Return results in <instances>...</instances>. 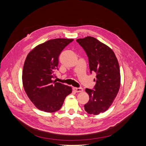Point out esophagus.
I'll return each instance as SVG.
<instances>
[{"instance_id":"34e87169","label":"esophagus","mask_w":146,"mask_h":146,"mask_svg":"<svg viewBox=\"0 0 146 146\" xmlns=\"http://www.w3.org/2000/svg\"><path fill=\"white\" fill-rule=\"evenodd\" d=\"M73 90H74V91H76V92H81L82 91H83V89L82 88H76L74 87Z\"/></svg>"}]
</instances>
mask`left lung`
Wrapping results in <instances>:
<instances>
[{
    "label": "left lung",
    "instance_id": "left-lung-1",
    "mask_svg": "<svg viewBox=\"0 0 146 146\" xmlns=\"http://www.w3.org/2000/svg\"><path fill=\"white\" fill-rule=\"evenodd\" d=\"M76 41L88 57L90 73H96L94 90L85 89L90 99L84 107L88 114L98 115L107 111L118 93L121 84L118 61L111 48L94 37Z\"/></svg>",
    "mask_w": 146,
    "mask_h": 146
}]
</instances>
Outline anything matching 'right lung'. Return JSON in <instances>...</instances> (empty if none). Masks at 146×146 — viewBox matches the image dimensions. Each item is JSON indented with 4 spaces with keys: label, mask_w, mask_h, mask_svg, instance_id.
Wrapping results in <instances>:
<instances>
[{
    "label": "right lung",
    "mask_w": 146,
    "mask_h": 146,
    "mask_svg": "<svg viewBox=\"0 0 146 146\" xmlns=\"http://www.w3.org/2000/svg\"><path fill=\"white\" fill-rule=\"evenodd\" d=\"M73 39L57 38L41 44L31 51L23 70L24 90L35 107L41 111L54 113L59 110L72 88L55 80L60 53Z\"/></svg>",
    "instance_id": "obj_1"
}]
</instances>
